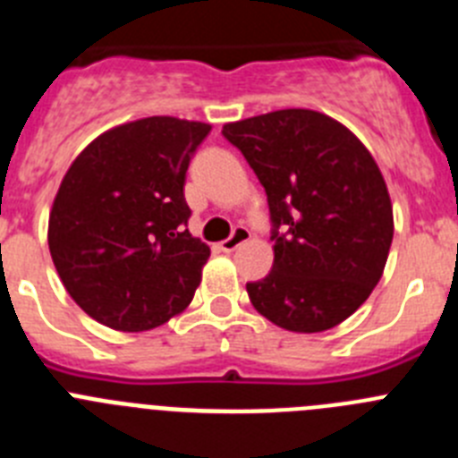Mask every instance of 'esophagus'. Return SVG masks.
Segmentation results:
<instances>
[{"label": "esophagus", "instance_id": "esophagus-1", "mask_svg": "<svg viewBox=\"0 0 458 458\" xmlns=\"http://www.w3.org/2000/svg\"><path fill=\"white\" fill-rule=\"evenodd\" d=\"M250 238H252V233H250L248 226H236L232 236L226 238V241L220 242V248L225 250V252H233V250H238V248H241V245H245V242H248Z\"/></svg>", "mask_w": 458, "mask_h": 458}]
</instances>
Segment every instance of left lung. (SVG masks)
Instances as JSON below:
<instances>
[{
	"mask_svg": "<svg viewBox=\"0 0 458 458\" xmlns=\"http://www.w3.org/2000/svg\"><path fill=\"white\" fill-rule=\"evenodd\" d=\"M268 197L273 270L248 282L254 310L291 333H323L369 298L394 233L378 165L353 132L314 109L226 123Z\"/></svg>",
	"mask_w": 458,
	"mask_h": 458,
	"instance_id": "8db88e82",
	"label": "left lung"
}]
</instances>
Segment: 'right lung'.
I'll use <instances>...</instances> for the list:
<instances>
[{
	"label": "right lung",
	"instance_id": "right-lung-1",
	"mask_svg": "<svg viewBox=\"0 0 458 458\" xmlns=\"http://www.w3.org/2000/svg\"><path fill=\"white\" fill-rule=\"evenodd\" d=\"M208 123L148 116L103 132L64 176L47 245L71 298L121 333L181 314L210 250L185 229V172Z\"/></svg>",
	"mask_w": 458,
	"mask_h": 458
}]
</instances>
